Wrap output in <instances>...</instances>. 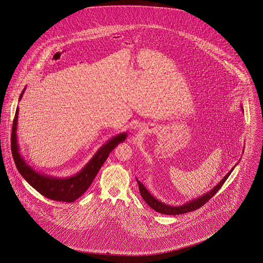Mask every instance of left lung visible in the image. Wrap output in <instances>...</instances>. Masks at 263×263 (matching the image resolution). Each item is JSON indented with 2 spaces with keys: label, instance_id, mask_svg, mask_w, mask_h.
<instances>
[{
  "label": "left lung",
  "instance_id": "obj_1",
  "mask_svg": "<svg viewBox=\"0 0 263 263\" xmlns=\"http://www.w3.org/2000/svg\"><path fill=\"white\" fill-rule=\"evenodd\" d=\"M238 164V163H237ZM236 164V165H237ZM235 168V166L224 176V178L215 186L211 189L209 192L205 193L204 195L199 196L193 200L189 201L187 203L181 205V206H171L167 205L165 203H163L161 201L156 199L150 192L147 190V188L145 187L139 180L137 179L138 185H139V190L141 193L142 198L145 200V202L150 206L151 208H153L156 212L164 214V215H179V214H184V213L191 212V211H195L197 209H199L202 207L206 202L210 200L213 196L218 192V190L222 187V185L225 183L227 178L230 176L231 173L233 172V170Z\"/></svg>",
  "mask_w": 263,
  "mask_h": 263
}]
</instances>
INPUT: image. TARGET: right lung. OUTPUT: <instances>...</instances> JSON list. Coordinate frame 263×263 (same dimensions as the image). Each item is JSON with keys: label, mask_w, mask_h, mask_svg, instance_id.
<instances>
[{"label": "right lung", "mask_w": 263, "mask_h": 263, "mask_svg": "<svg viewBox=\"0 0 263 263\" xmlns=\"http://www.w3.org/2000/svg\"><path fill=\"white\" fill-rule=\"evenodd\" d=\"M25 90V88L20 96V100H22ZM17 116L18 108H16L14 115L11 137L13 161L20 174L24 176L25 180L32 187L36 189L41 195L51 200L74 202L76 199L81 197L92 183L96 175H98L100 167L106 161L111 151L119 143L125 141L127 136V133H121L111 138L102 147H100V150L95 154L91 160L83 167L79 174L67 178H59L39 174L31 166H29L21 156L16 138Z\"/></svg>", "instance_id": "add662e5"}]
</instances>
